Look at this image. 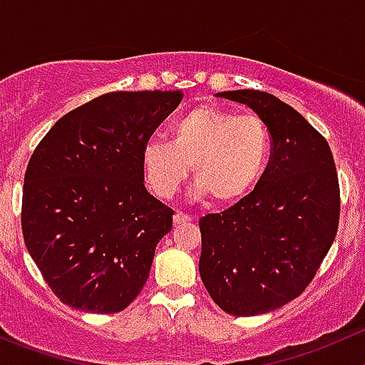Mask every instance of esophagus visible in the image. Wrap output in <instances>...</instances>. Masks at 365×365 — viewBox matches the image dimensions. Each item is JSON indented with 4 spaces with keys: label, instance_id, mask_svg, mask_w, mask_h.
I'll return each mask as SVG.
<instances>
[{
    "label": "esophagus",
    "instance_id": "obj_1",
    "mask_svg": "<svg viewBox=\"0 0 365 365\" xmlns=\"http://www.w3.org/2000/svg\"><path fill=\"white\" fill-rule=\"evenodd\" d=\"M188 222H192V217H188V215L180 213V211H177V213L173 215V224H175V225L188 224Z\"/></svg>",
    "mask_w": 365,
    "mask_h": 365
}]
</instances>
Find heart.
I'll return each mask as SVG.
<instances>
[{
  "instance_id": "b5f03b06",
  "label": "heart",
  "mask_w": 365,
  "mask_h": 365,
  "mask_svg": "<svg viewBox=\"0 0 365 365\" xmlns=\"http://www.w3.org/2000/svg\"><path fill=\"white\" fill-rule=\"evenodd\" d=\"M269 155L270 133L262 118L202 103L173 121L170 141L148 140L140 161L145 182L161 199L177 192L192 165L197 180L190 197L231 204L255 188Z\"/></svg>"
}]
</instances>
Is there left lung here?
<instances>
[{
	"label": "left lung",
	"instance_id": "1",
	"mask_svg": "<svg viewBox=\"0 0 365 365\" xmlns=\"http://www.w3.org/2000/svg\"><path fill=\"white\" fill-rule=\"evenodd\" d=\"M251 107L272 147L255 192L199 220V272L211 299L240 317L296 299L328 255L339 227V179L329 145L290 106L255 89L217 93Z\"/></svg>",
	"mask_w": 365,
	"mask_h": 365
}]
</instances>
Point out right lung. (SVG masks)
I'll return each mask as SVG.
<instances>
[{
	"label": "right lung",
	"mask_w": 365,
	"mask_h": 365,
	"mask_svg": "<svg viewBox=\"0 0 365 365\" xmlns=\"http://www.w3.org/2000/svg\"><path fill=\"white\" fill-rule=\"evenodd\" d=\"M182 91H120L64 114L30 158L24 245L68 307L116 314L141 292L173 211L147 192L141 148Z\"/></svg>",
	"instance_id": "obj_1"
}]
</instances>
